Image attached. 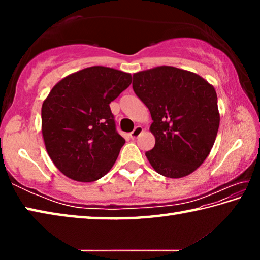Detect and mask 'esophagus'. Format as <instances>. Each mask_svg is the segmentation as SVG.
<instances>
[{"label": "esophagus", "instance_id": "esophagus-1", "mask_svg": "<svg viewBox=\"0 0 260 260\" xmlns=\"http://www.w3.org/2000/svg\"><path fill=\"white\" fill-rule=\"evenodd\" d=\"M142 132H143L142 126H136L135 128H134V131L132 132V133L129 134L131 139H132V140H135L136 138H139V136H140L141 134H142Z\"/></svg>", "mask_w": 260, "mask_h": 260}]
</instances>
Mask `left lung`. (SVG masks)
Masks as SVG:
<instances>
[{
	"mask_svg": "<svg viewBox=\"0 0 260 260\" xmlns=\"http://www.w3.org/2000/svg\"><path fill=\"white\" fill-rule=\"evenodd\" d=\"M133 89L152 118L156 142L146 156L153 170L172 179L191 174L217 138L220 113L214 87L199 74L162 65L134 73Z\"/></svg>",
	"mask_w": 260,
	"mask_h": 260,
	"instance_id": "left-lung-1",
	"label": "left lung"
}]
</instances>
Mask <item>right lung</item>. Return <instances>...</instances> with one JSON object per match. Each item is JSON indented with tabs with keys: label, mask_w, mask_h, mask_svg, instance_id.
<instances>
[{
	"label": "right lung",
	"mask_w": 260,
	"mask_h": 260,
	"mask_svg": "<svg viewBox=\"0 0 260 260\" xmlns=\"http://www.w3.org/2000/svg\"><path fill=\"white\" fill-rule=\"evenodd\" d=\"M131 82V73L90 67L52 87L42 103L41 131L48 155L65 177L93 182L111 170L125 139L109 104Z\"/></svg>",
	"instance_id": "1"
}]
</instances>
